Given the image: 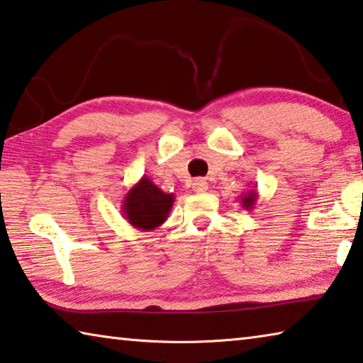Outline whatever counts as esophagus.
<instances>
[{"mask_svg": "<svg viewBox=\"0 0 363 363\" xmlns=\"http://www.w3.org/2000/svg\"><path fill=\"white\" fill-rule=\"evenodd\" d=\"M191 185H193V191L196 193H206L208 188L206 178H196V180H193Z\"/></svg>", "mask_w": 363, "mask_h": 363, "instance_id": "esophagus-1", "label": "esophagus"}]
</instances>
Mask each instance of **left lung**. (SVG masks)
Segmentation results:
<instances>
[{
	"label": "left lung",
	"mask_w": 363,
	"mask_h": 363,
	"mask_svg": "<svg viewBox=\"0 0 363 363\" xmlns=\"http://www.w3.org/2000/svg\"><path fill=\"white\" fill-rule=\"evenodd\" d=\"M257 185L253 183V188L252 189H247V193H244L242 196H240V206H242V208H245V211H252L253 207H255L257 204V199H258V191H257Z\"/></svg>",
	"instance_id": "8db88e82"
}]
</instances>
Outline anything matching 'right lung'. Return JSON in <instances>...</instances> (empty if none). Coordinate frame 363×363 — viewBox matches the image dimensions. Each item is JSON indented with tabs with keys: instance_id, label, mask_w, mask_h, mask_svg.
Returning <instances> with one entry per match:
<instances>
[{
	"instance_id": "right-lung-1",
	"label": "right lung",
	"mask_w": 363,
	"mask_h": 363,
	"mask_svg": "<svg viewBox=\"0 0 363 363\" xmlns=\"http://www.w3.org/2000/svg\"><path fill=\"white\" fill-rule=\"evenodd\" d=\"M174 201V193H164L150 177L143 175L124 196L121 212L135 230L152 231L167 220Z\"/></svg>"
}]
</instances>
